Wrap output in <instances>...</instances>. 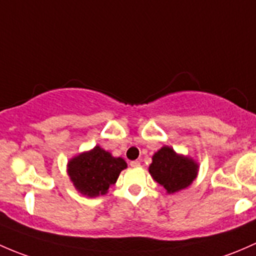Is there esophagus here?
I'll list each match as a JSON object with an SVG mask.
<instances>
[{"label":"esophagus","instance_id":"esophagus-1","mask_svg":"<svg viewBox=\"0 0 256 256\" xmlns=\"http://www.w3.org/2000/svg\"><path fill=\"white\" fill-rule=\"evenodd\" d=\"M130 166L132 168H138V166H140V162H139L138 160H133V162H130Z\"/></svg>","mask_w":256,"mask_h":256}]
</instances>
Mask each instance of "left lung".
Masks as SVG:
<instances>
[{
    "label": "left lung",
    "mask_w": 256,
    "mask_h": 256,
    "mask_svg": "<svg viewBox=\"0 0 256 256\" xmlns=\"http://www.w3.org/2000/svg\"><path fill=\"white\" fill-rule=\"evenodd\" d=\"M149 172L168 194H175L191 185L198 172V164L191 158L178 154L172 148L162 146L152 155Z\"/></svg>",
    "instance_id": "1"
}]
</instances>
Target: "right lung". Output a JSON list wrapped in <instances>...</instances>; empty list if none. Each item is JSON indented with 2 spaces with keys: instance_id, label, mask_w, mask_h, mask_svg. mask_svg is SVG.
I'll return each instance as SVG.
<instances>
[{
  "instance_id": "right-lung-1",
  "label": "right lung",
  "mask_w": 256,
  "mask_h": 256,
  "mask_svg": "<svg viewBox=\"0 0 256 256\" xmlns=\"http://www.w3.org/2000/svg\"><path fill=\"white\" fill-rule=\"evenodd\" d=\"M126 168L127 162L122 158L112 156L110 152L96 146L90 152L74 156L68 162V174L80 194L97 197L107 194Z\"/></svg>"
}]
</instances>
